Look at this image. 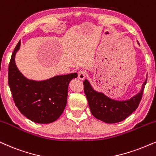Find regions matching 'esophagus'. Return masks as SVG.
I'll return each instance as SVG.
<instances>
[{
  "label": "esophagus",
  "mask_w": 156,
  "mask_h": 156,
  "mask_svg": "<svg viewBox=\"0 0 156 156\" xmlns=\"http://www.w3.org/2000/svg\"><path fill=\"white\" fill-rule=\"evenodd\" d=\"M86 77V73L83 70H80L78 72V78L80 79V80H84Z\"/></svg>",
  "instance_id": "34e87169"
}]
</instances>
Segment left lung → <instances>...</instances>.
Here are the masks:
<instances>
[{
    "mask_svg": "<svg viewBox=\"0 0 156 156\" xmlns=\"http://www.w3.org/2000/svg\"><path fill=\"white\" fill-rule=\"evenodd\" d=\"M146 82L147 78L140 92L130 100L124 101L112 100L102 92H97L92 88L88 80H84L83 84L84 93L93 116L105 122L116 123L124 120L137 108L142 99Z\"/></svg>",
    "mask_w": 156,
    "mask_h": 156,
    "instance_id": "8db88e82",
    "label": "left lung"
}]
</instances>
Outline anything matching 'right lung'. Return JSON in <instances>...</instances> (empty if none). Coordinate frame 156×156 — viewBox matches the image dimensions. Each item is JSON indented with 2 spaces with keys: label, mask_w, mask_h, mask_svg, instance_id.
Instances as JSON below:
<instances>
[{
  "label": "right lung",
  "mask_w": 156,
  "mask_h": 156,
  "mask_svg": "<svg viewBox=\"0 0 156 156\" xmlns=\"http://www.w3.org/2000/svg\"><path fill=\"white\" fill-rule=\"evenodd\" d=\"M21 40L14 48L9 66V85L16 106L30 120L47 124L59 118L67 102L68 86L77 74L56 76L44 81L28 80L18 69L15 55Z\"/></svg>",
  "instance_id": "1"
}]
</instances>
